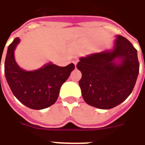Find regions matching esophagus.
<instances>
[{
	"instance_id": "esophagus-1",
	"label": "esophagus",
	"mask_w": 145,
	"mask_h": 145,
	"mask_svg": "<svg viewBox=\"0 0 145 145\" xmlns=\"http://www.w3.org/2000/svg\"><path fill=\"white\" fill-rule=\"evenodd\" d=\"M78 61H79V58H78V57H74V58H73V63L74 64V65L78 64Z\"/></svg>"
}]
</instances>
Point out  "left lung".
<instances>
[{
	"label": "left lung",
	"mask_w": 145,
	"mask_h": 145,
	"mask_svg": "<svg viewBox=\"0 0 145 145\" xmlns=\"http://www.w3.org/2000/svg\"><path fill=\"white\" fill-rule=\"evenodd\" d=\"M115 58L122 61L113 62ZM82 74L79 85L87 104L100 109H111L127 99L135 85L138 73L137 50L118 35L113 51L81 57L77 64Z\"/></svg>",
	"instance_id": "left-lung-1"
}]
</instances>
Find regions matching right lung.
Instances as JSON below:
<instances>
[{
  "label": "right lung",
  "instance_id": "add662e5",
  "mask_svg": "<svg viewBox=\"0 0 145 145\" xmlns=\"http://www.w3.org/2000/svg\"><path fill=\"white\" fill-rule=\"evenodd\" d=\"M19 41L20 39L16 37L10 44L4 63L5 77L10 88L27 107L34 110L48 108L56 102L61 87L75 66L71 63L60 67L50 63L34 71H25L18 67L14 56Z\"/></svg>",
  "mask_w": 145,
  "mask_h": 145
}]
</instances>
